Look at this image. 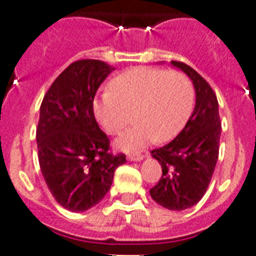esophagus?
Masks as SVG:
<instances>
[{
	"label": "esophagus",
	"instance_id": "1",
	"mask_svg": "<svg viewBox=\"0 0 256 256\" xmlns=\"http://www.w3.org/2000/svg\"><path fill=\"white\" fill-rule=\"evenodd\" d=\"M128 160H132V162H140L144 160V156L142 154H128Z\"/></svg>",
	"mask_w": 256,
	"mask_h": 256
}]
</instances>
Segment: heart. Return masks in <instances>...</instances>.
Instances as JSON below:
<instances>
[{
    "instance_id": "heart-1",
    "label": "heart",
    "mask_w": 256,
    "mask_h": 256,
    "mask_svg": "<svg viewBox=\"0 0 256 256\" xmlns=\"http://www.w3.org/2000/svg\"><path fill=\"white\" fill-rule=\"evenodd\" d=\"M92 100V114L108 134H118L132 120L136 122L116 140V148L136 152L158 140L168 142L186 126L194 108V88L180 72H164L140 66L110 81Z\"/></svg>"
}]
</instances>
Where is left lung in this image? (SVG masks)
Masks as SVG:
<instances>
[{
    "label": "left lung",
    "mask_w": 256,
    "mask_h": 256,
    "mask_svg": "<svg viewBox=\"0 0 256 256\" xmlns=\"http://www.w3.org/2000/svg\"><path fill=\"white\" fill-rule=\"evenodd\" d=\"M171 65L192 81L195 108L175 140L152 152L162 166V176L150 195L164 208L182 211L196 204L210 184L219 156L220 118L216 96L206 80L183 62Z\"/></svg>",
    "instance_id": "left-lung-1"
}]
</instances>
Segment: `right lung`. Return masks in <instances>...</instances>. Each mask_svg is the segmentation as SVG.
<instances>
[{
	"mask_svg": "<svg viewBox=\"0 0 256 256\" xmlns=\"http://www.w3.org/2000/svg\"><path fill=\"white\" fill-rule=\"evenodd\" d=\"M114 68L80 60L62 72L44 96L37 126L38 162L50 192L66 210L86 211L110 190L114 171L126 162L112 156L96 124L92 100Z\"/></svg>",
	"mask_w": 256,
	"mask_h": 256,
	"instance_id": "right-lung-1",
	"label": "right lung"
}]
</instances>
